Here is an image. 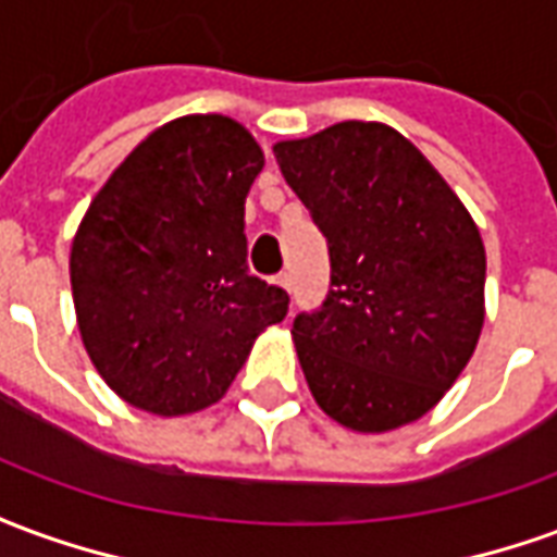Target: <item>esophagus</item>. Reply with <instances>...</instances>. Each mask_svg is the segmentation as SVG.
<instances>
[{"label": "esophagus", "instance_id": "1", "mask_svg": "<svg viewBox=\"0 0 557 557\" xmlns=\"http://www.w3.org/2000/svg\"><path fill=\"white\" fill-rule=\"evenodd\" d=\"M277 286L289 289V274H277Z\"/></svg>", "mask_w": 557, "mask_h": 557}]
</instances>
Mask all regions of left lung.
<instances>
[{
	"label": "left lung",
	"mask_w": 557,
	"mask_h": 557,
	"mask_svg": "<svg viewBox=\"0 0 557 557\" xmlns=\"http://www.w3.org/2000/svg\"><path fill=\"white\" fill-rule=\"evenodd\" d=\"M274 158L331 256L325 301L292 322L319 409L358 432L423 418L483 327L474 220L430 160L379 122L286 139Z\"/></svg>",
	"instance_id": "8db88e82"
}]
</instances>
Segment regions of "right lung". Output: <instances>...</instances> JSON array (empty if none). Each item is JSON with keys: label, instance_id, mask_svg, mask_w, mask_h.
Instances as JSON below:
<instances>
[{"label": "right lung", "instance_id": "add662e5", "mask_svg": "<svg viewBox=\"0 0 557 557\" xmlns=\"http://www.w3.org/2000/svg\"><path fill=\"white\" fill-rule=\"evenodd\" d=\"M265 154L226 115L148 134L71 247L83 346L119 397L175 418L218 403L289 295L250 274L244 199Z\"/></svg>", "mask_w": 557, "mask_h": 557}]
</instances>
